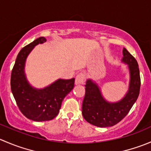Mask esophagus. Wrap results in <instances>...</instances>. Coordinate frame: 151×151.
Segmentation results:
<instances>
[{
  "instance_id": "34e87169",
  "label": "esophagus",
  "mask_w": 151,
  "mask_h": 151,
  "mask_svg": "<svg viewBox=\"0 0 151 151\" xmlns=\"http://www.w3.org/2000/svg\"><path fill=\"white\" fill-rule=\"evenodd\" d=\"M86 82V75L83 72H80V74H77L75 79V84L76 85H82Z\"/></svg>"
}]
</instances>
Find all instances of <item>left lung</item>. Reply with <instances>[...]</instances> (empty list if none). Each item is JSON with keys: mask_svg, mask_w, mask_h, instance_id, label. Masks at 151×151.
I'll list each match as a JSON object with an SVG mask.
<instances>
[{"mask_svg": "<svg viewBox=\"0 0 151 151\" xmlns=\"http://www.w3.org/2000/svg\"><path fill=\"white\" fill-rule=\"evenodd\" d=\"M122 53V62L128 64L129 68L130 83L128 92L120 101L108 102L102 96L96 83L91 80L86 81L82 114L88 122L95 126L111 127L120 122L128 114L139 94L141 80L137 60L125 48Z\"/></svg>", "mask_w": 151, "mask_h": 151, "instance_id": "obj_1", "label": "left lung"}]
</instances>
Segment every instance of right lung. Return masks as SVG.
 <instances>
[{"label": "right lung", "instance_id": "right-lung-1", "mask_svg": "<svg viewBox=\"0 0 151 151\" xmlns=\"http://www.w3.org/2000/svg\"><path fill=\"white\" fill-rule=\"evenodd\" d=\"M46 41L44 37H40L23 47L17 55L11 74V90L19 109L26 118L36 122L52 120L57 116L75 80L59 79L43 89L29 85L24 73L26 58L35 46Z\"/></svg>", "mask_w": 151, "mask_h": 151}]
</instances>
